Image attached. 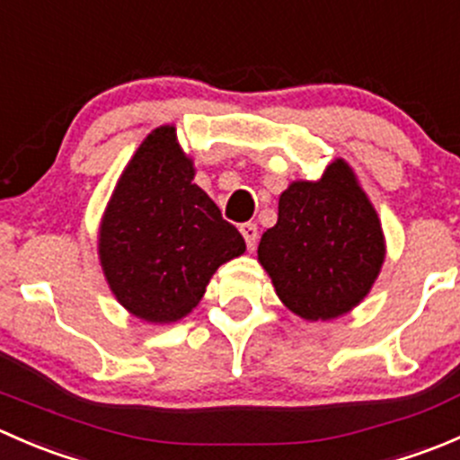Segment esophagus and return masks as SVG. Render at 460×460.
<instances>
[{"mask_svg":"<svg viewBox=\"0 0 460 460\" xmlns=\"http://www.w3.org/2000/svg\"><path fill=\"white\" fill-rule=\"evenodd\" d=\"M240 234H243V238H244V243H247L249 252H253V249H256V243H258V225H253V222H247V225L240 226Z\"/></svg>","mask_w":460,"mask_h":460,"instance_id":"esophagus-1","label":"esophagus"}]
</instances>
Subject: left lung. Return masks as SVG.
<instances>
[{
    "instance_id": "left-lung-1",
    "label": "left lung",
    "mask_w": 460,
    "mask_h": 460,
    "mask_svg": "<svg viewBox=\"0 0 460 460\" xmlns=\"http://www.w3.org/2000/svg\"><path fill=\"white\" fill-rule=\"evenodd\" d=\"M258 260L282 305L312 323L342 316L369 294L385 262V235L345 160L332 162L318 182L298 180L282 191Z\"/></svg>"
}]
</instances>
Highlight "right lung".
Wrapping results in <instances>:
<instances>
[{
  "label": "right lung",
  "mask_w": 460,
  "mask_h": 460,
  "mask_svg": "<svg viewBox=\"0 0 460 460\" xmlns=\"http://www.w3.org/2000/svg\"><path fill=\"white\" fill-rule=\"evenodd\" d=\"M193 175L175 127L164 124L140 144L102 217L97 252L106 282L146 323L191 314L217 267L247 249Z\"/></svg>",
  "instance_id": "1"
}]
</instances>
